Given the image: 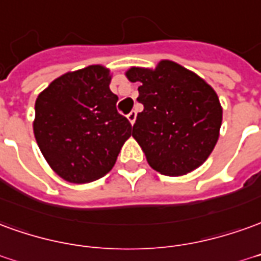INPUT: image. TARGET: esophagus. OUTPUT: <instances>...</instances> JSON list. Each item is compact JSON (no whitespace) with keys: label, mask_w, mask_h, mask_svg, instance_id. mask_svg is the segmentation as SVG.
Here are the masks:
<instances>
[{"label":"esophagus","mask_w":261,"mask_h":261,"mask_svg":"<svg viewBox=\"0 0 261 261\" xmlns=\"http://www.w3.org/2000/svg\"><path fill=\"white\" fill-rule=\"evenodd\" d=\"M127 118H128V121H130L131 124H134L136 123V118H137V113L136 112H131L127 114Z\"/></svg>","instance_id":"obj_1"}]
</instances>
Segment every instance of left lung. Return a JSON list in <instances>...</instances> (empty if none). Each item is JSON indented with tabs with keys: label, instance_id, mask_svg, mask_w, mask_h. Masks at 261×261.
Segmentation results:
<instances>
[{
	"label": "left lung",
	"instance_id": "obj_1",
	"mask_svg": "<svg viewBox=\"0 0 261 261\" xmlns=\"http://www.w3.org/2000/svg\"><path fill=\"white\" fill-rule=\"evenodd\" d=\"M127 79L138 83L133 137L149 167L168 176L194 171L206 161L219 138L222 106L212 87L198 74L172 61L155 69L131 67Z\"/></svg>",
	"mask_w": 261,
	"mask_h": 261
}]
</instances>
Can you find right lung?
Here are the masks:
<instances>
[{
  "mask_svg": "<svg viewBox=\"0 0 261 261\" xmlns=\"http://www.w3.org/2000/svg\"><path fill=\"white\" fill-rule=\"evenodd\" d=\"M110 70L92 65L55 79L35 101L34 134L42 155L65 181L86 184L114 167L131 136L110 90Z\"/></svg>",
  "mask_w": 261,
  "mask_h": 261,
  "instance_id": "1",
  "label": "right lung"
}]
</instances>
